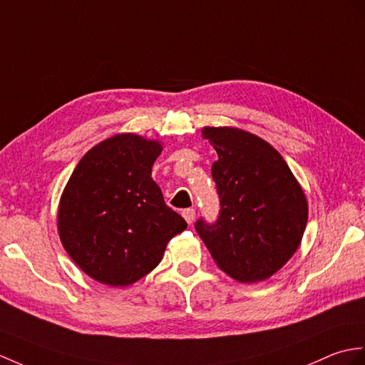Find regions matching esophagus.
I'll use <instances>...</instances> for the list:
<instances>
[{
    "mask_svg": "<svg viewBox=\"0 0 365 365\" xmlns=\"http://www.w3.org/2000/svg\"><path fill=\"white\" fill-rule=\"evenodd\" d=\"M182 216L185 217V221H186V222H188V224H192L194 217H196V211H194L192 208H186V210H183V211H182Z\"/></svg>",
    "mask_w": 365,
    "mask_h": 365,
    "instance_id": "esophagus-1",
    "label": "esophagus"
}]
</instances>
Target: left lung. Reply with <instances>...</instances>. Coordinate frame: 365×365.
Here are the masks:
<instances>
[{"instance_id":"1","label":"left lung","mask_w":365,"mask_h":365,"mask_svg":"<svg viewBox=\"0 0 365 365\" xmlns=\"http://www.w3.org/2000/svg\"><path fill=\"white\" fill-rule=\"evenodd\" d=\"M217 152L211 175L221 202L217 221L196 230L216 264L241 283L264 282L299 249L308 202L292 171L267 141L236 127H203Z\"/></svg>"}]
</instances>
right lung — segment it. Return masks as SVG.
Instances as JSON below:
<instances>
[{
    "label": "right lung",
    "instance_id": "obj_1",
    "mask_svg": "<svg viewBox=\"0 0 365 365\" xmlns=\"http://www.w3.org/2000/svg\"><path fill=\"white\" fill-rule=\"evenodd\" d=\"M162 144L118 133L81 158L62 192L58 236L83 272L107 286H129L158 266L169 240L186 228L152 180Z\"/></svg>",
    "mask_w": 365,
    "mask_h": 365
}]
</instances>
